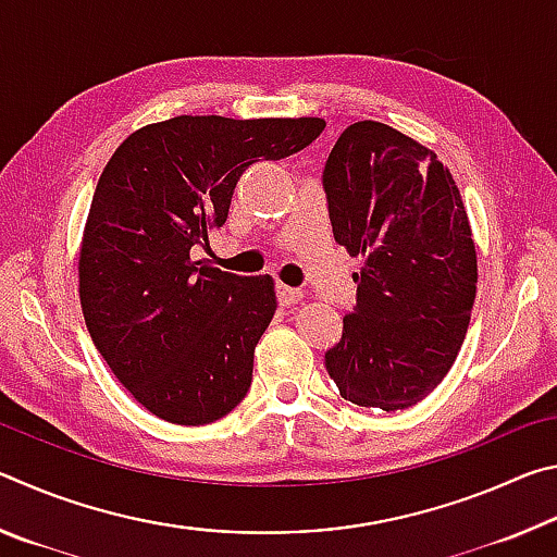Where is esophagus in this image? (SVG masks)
I'll use <instances>...</instances> for the list:
<instances>
[{
  "mask_svg": "<svg viewBox=\"0 0 557 557\" xmlns=\"http://www.w3.org/2000/svg\"><path fill=\"white\" fill-rule=\"evenodd\" d=\"M301 297H305V292H301V289L287 287V285H277V299H280L282 307L297 305V301H301Z\"/></svg>",
  "mask_w": 557,
  "mask_h": 557,
  "instance_id": "1",
  "label": "esophagus"
}]
</instances>
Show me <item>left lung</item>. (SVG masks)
<instances>
[{"label":"left lung","mask_w":557,"mask_h":557,"mask_svg":"<svg viewBox=\"0 0 557 557\" xmlns=\"http://www.w3.org/2000/svg\"><path fill=\"white\" fill-rule=\"evenodd\" d=\"M338 245L361 256L356 307L324 354L342 398L405 410L437 388L467 336L476 250L449 169L383 122H354L322 176Z\"/></svg>","instance_id":"obj_1"}]
</instances>
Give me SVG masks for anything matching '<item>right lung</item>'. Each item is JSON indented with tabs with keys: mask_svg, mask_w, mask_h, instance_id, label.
Segmentation results:
<instances>
[{
	"mask_svg": "<svg viewBox=\"0 0 557 557\" xmlns=\"http://www.w3.org/2000/svg\"><path fill=\"white\" fill-rule=\"evenodd\" d=\"M324 127L178 115L132 132L102 169L81 245V307L110 371L157 418L209 425L250 391L275 282L206 268L191 248L228 219L245 169L299 152Z\"/></svg>",
	"mask_w": 557,
	"mask_h": 557,
	"instance_id": "obj_1",
	"label": "right lung"
}]
</instances>
